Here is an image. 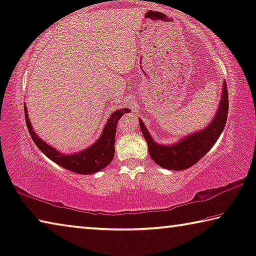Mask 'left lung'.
<instances>
[{"label":"left lung","instance_id":"left-lung-1","mask_svg":"<svg viewBox=\"0 0 256 256\" xmlns=\"http://www.w3.org/2000/svg\"><path fill=\"white\" fill-rule=\"evenodd\" d=\"M228 110V88H226V84L224 82L220 107L208 128L186 136L179 144L173 146H162L154 142L144 122L140 120V128L146 141H147L150 157L157 165L164 168L173 170V171H182V170L192 168L200 158L204 157L216 142L224 128Z\"/></svg>","mask_w":256,"mask_h":256}]
</instances>
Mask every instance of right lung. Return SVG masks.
I'll use <instances>...</instances> for the list:
<instances>
[{
    "mask_svg": "<svg viewBox=\"0 0 256 256\" xmlns=\"http://www.w3.org/2000/svg\"><path fill=\"white\" fill-rule=\"evenodd\" d=\"M130 112V109L124 108L120 110H116L108 120L106 126H104L102 134L99 138L94 144H92L90 148L85 149L84 152H80L74 155H62V152H58L54 148L50 147L43 140L36 136L33 131L32 124L30 122V117L27 115V109L25 106V120L27 124V128L30 131L32 139L38 146V149L46 156L50 158L64 168L68 171L78 173V174H91L96 173L106 168V166L112 160L114 154H115V136L117 123L124 114Z\"/></svg>",
    "mask_w": 256,
    "mask_h": 256,
    "instance_id": "1",
    "label": "right lung"
}]
</instances>
